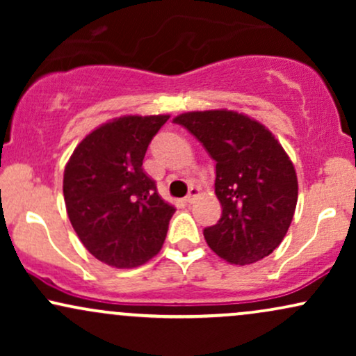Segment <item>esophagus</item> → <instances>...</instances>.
Returning <instances> with one entry per match:
<instances>
[{"label":"esophagus","mask_w":356,"mask_h":356,"mask_svg":"<svg viewBox=\"0 0 356 356\" xmlns=\"http://www.w3.org/2000/svg\"><path fill=\"white\" fill-rule=\"evenodd\" d=\"M199 195V187H195V186H192L191 189H189V194L186 195V199H184V201H186L187 204H192L195 201V197H197Z\"/></svg>","instance_id":"esophagus-1"}]
</instances>
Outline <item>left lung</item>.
<instances>
[{
	"label": "left lung",
	"mask_w": 356,
	"mask_h": 356,
	"mask_svg": "<svg viewBox=\"0 0 356 356\" xmlns=\"http://www.w3.org/2000/svg\"><path fill=\"white\" fill-rule=\"evenodd\" d=\"M216 161V195L222 214L204 229L207 246L231 264L271 254L288 232L298 201L293 162L254 118L232 110L187 112L174 118Z\"/></svg>",
	"instance_id": "1"
}]
</instances>
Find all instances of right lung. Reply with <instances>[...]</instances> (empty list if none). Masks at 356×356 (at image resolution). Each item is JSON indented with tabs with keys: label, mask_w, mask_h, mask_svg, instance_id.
<instances>
[{
	"label": "right lung",
	"mask_w": 356,
	"mask_h": 356,
	"mask_svg": "<svg viewBox=\"0 0 356 356\" xmlns=\"http://www.w3.org/2000/svg\"><path fill=\"white\" fill-rule=\"evenodd\" d=\"M169 115H125L90 132L63 174L67 214L102 263L137 268L161 251L175 207L142 169L147 147Z\"/></svg>",
	"instance_id": "add662e5"
}]
</instances>
